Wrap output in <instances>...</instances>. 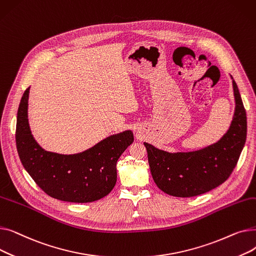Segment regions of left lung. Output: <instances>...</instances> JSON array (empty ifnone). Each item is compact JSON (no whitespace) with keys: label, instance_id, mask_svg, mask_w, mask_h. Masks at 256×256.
<instances>
[{"label":"left lung","instance_id":"obj_1","mask_svg":"<svg viewBox=\"0 0 256 256\" xmlns=\"http://www.w3.org/2000/svg\"><path fill=\"white\" fill-rule=\"evenodd\" d=\"M236 111L230 130L212 145L191 152L170 154L144 143L152 178L160 190L176 197L206 193L230 176L247 136V117L232 78Z\"/></svg>","mask_w":256,"mask_h":256}]
</instances>
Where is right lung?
I'll return each mask as SVG.
<instances>
[{
  "instance_id": "add662e5",
  "label": "right lung",
  "mask_w": 256,
  "mask_h": 256,
  "mask_svg": "<svg viewBox=\"0 0 256 256\" xmlns=\"http://www.w3.org/2000/svg\"><path fill=\"white\" fill-rule=\"evenodd\" d=\"M26 88L18 106L16 148L24 168L48 196L67 202L86 204L109 194L116 184V163L134 142L130 130L113 135L92 148L64 156L46 152L33 138L28 122Z\"/></svg>"
}]
</instances>
